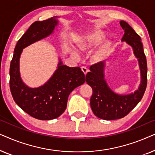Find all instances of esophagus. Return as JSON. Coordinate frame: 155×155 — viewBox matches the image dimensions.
<instances>
[{
    "label": "esophagus",
    "mask_w": 155,
    "mask_h": 155,
    "mask_svg": "<svg viewBox=\"0 0 155 155\" xmlns=\"http://www.w3.org/2000/svg\"><path fill=\"white\" fill-rule=\"evenodd\" d=\"M81 70H82V71L83 72V73H84V75H86V74L87 73L88 69L87 68H86L85 66H82V67H81Z\"/></svg>",
    "instance_id": "1"
}]
</instances>
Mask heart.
Listing matches in <instances>:
<instances>
[{"label":"heart","instance_id":"heart-1","mask_svg":"<svg viewBox=\"0 0 155 155\" xmlns=\"http://www.w3.org/2000/svg\"><path fill=\"white\" fill-rule=\"evenodd\" d=\"M106 37V32L103 30H96L92 32L88 33L84 36V37L80 40V42L78 44V47L80 50H84L86 48H92L93 46L97 45L100 43ZM109 47V44L104 43L101 46V47L97 51L96 53V57L101 58L104 56L106 52ZM75 54V52H74Z\"/></svg>","mask_w":155,"mask_h":155}]
</instances>
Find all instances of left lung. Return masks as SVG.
<instances>
[{
	"label": "left lung",
	"instance_id": "8db88e82",
	"mask_svg": "<svg viewBox=\"0 0 155 155\" xmlns=\"http://www.w3.org/2000/svg\"><path fill=\"white\" fill-rule=\"evenodd\" d=\"M124 30L121 41H126L133 50L140 71V84L134 92L119 94L108 85L104 78V61L91 65L86 75V82L92 88L90 106L96 116L104 120H116L126 116L143 98L147 87V60L143 51L141 38L126 22L120 21Z\"/></svg>",
	"mask_w": 155,
	"mask_h": 155
}]
</instances>
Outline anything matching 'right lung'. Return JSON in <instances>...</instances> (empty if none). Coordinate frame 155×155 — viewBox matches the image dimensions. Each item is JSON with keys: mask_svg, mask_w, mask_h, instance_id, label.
I'll list each match as a JSON object with an SVG mask.
<instances>
[{"mask_svg": "<svg viewBox=\"0 0 155 155\" xmlns=\"http://www.w3.org/2000/svg\"><path fill=\"white\" fill-rule=\"evenodd\" d=\"M57 18L31 24L18 40L10 63V88L14 101L25 112L39 120H51L60 116L66 109L70 93L86 80L80 67L63 65L61 58L53 75L39 87H29L21 78L20 58L23 48L51 35L58 23Z\"/></svg>", "mask_w": 155, "mask_h": 155, "instance_id": "right-lung-1", "label": "right lung"}]
</instances>
